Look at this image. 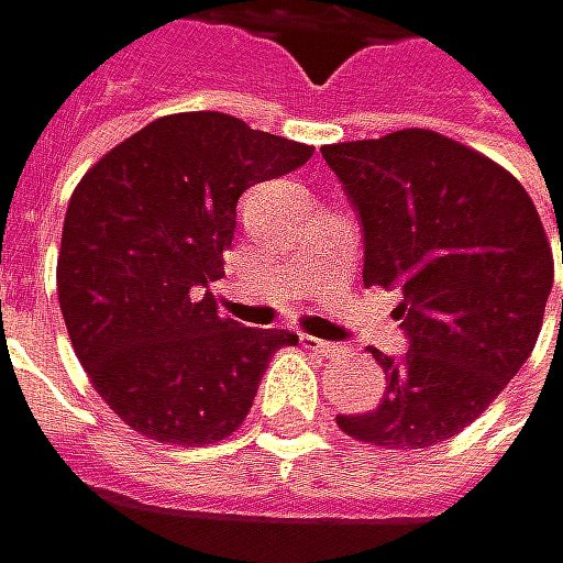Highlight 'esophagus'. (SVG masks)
Instances as JSON below:
<instances>
[{"label": "esophagus", "mask_w": 563, "mask_h": 563, "mask_svg": "<svg viewBox=\"0 0 563 563\" xmlns=\"http://www.w3.org/2000/svg\"><path fill=\"white\" fill-rule=\"evenodd\" d=\"M303 346H307V350H317L320 356H340V353H343V346H340V343H333V340H313V336H303Z\"/></svg>", "instance_id": "esophagus-1"}]
</instances>
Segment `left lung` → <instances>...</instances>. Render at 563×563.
Instances as JSON below:
<instances>
[{"mask_svg": "<svg viewBox=\"0 0 563 563\" xmlns=\"http://www.w3.org/2000/svg\"><path fill=\"white\" fill-rule=\"evenodd\" d=\"M323 157L360 213L363 284L402 290L409 336L399 360L373 350L379 406L336 426L383 449L439 445L498 399L538 343L554 284L544 223L505 167L439 131L327 144Z\"/></svg>", "mask_w": 563, "mask_h": 563, "instance_id": "1", "label": "left lung"}]
</instances>
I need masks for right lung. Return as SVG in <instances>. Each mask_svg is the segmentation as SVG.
Segmentation results:
<instances>
[{"label": "right lung", "instance_id": "1", "mask_svg": "<svg viewBox=\"0 0 563 563\" xmlns=\"http://www.w3.org/2000/svg\"><path fill=\"white\" fill-rule=\"evenodd\" d=\"M313 157L310 144L220 111L167 114L111 147L75 187L58 307L95 393L154 442L210 445L246 419L266 363L297 346L217 313L236 200Z\"/></svg>", "mask_w": 563, "mask_h": 563}]
</instances>
